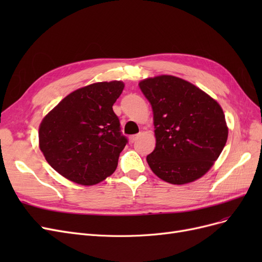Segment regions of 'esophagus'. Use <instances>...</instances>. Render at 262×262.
Instances as JSON below:
<instances>
[{"instance_id": "1", "label": "esophagus", "mask_w": 262, "mask_h": 262, "mask_svg": "<svg viewBox=\"0 0 262 262\" xmlns=\"http://www.w3.org/2000/svg\"><path fill=\"white\" fill-rule=\"evenodd\" d=\"M140 136H141L140 133H139V134H134V136H131V137L129 138V140H130L131 143H134V142H136V141L140 138Z\"/></svg>"}]
</instances>
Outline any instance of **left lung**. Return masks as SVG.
Wrapping results in <instances>:
<instances>
[{
  "mask_svg": "<svg viewBox=\"0 0 262 262\" xmlns=\"http://www.w3.org/2000/svg\"><path fill=\"white\" fill-rule=\"evenodd\" d=\"M139 85L154 115L156 146L146 156L150 169L172 185L199 179L226 144L228 129L221 106L176 76L149 77Z\"/></svg>",
  "mask_w": 262,
  "mask_h": 262,
  "instance_id": "left-lung-1",
  "label": "left lung"
}]
</instances>
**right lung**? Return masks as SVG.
Here are the masks:
<instances>
[{"instance_id": "1", "label": "right lung", "mask_w": 262, "mask_h": 262, "mask_svg": "<svg viewBox=\"0 0 262 262\" xmlns=\"http://www.w3.org/2000/svg\"><path fill=\"white\" fill-rule=\"evenodd\" d=\"M120 81L82 87L63 98L39 126V147L60 175L92 186L117 168L128 143L113 106L123 91Z\"/></svg>"}]
</instances>
